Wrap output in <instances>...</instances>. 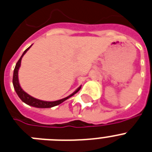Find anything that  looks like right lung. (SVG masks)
Listing matches in <instances>:
<instances>
[{
  "mask_svg": "<svg viewBox=\"0 0 152 152\" xmlns=\"http://www.w3.org/2000/svg\"><path fill=\"white\" fill-rule=\"evenodd\" d=\"M30 48H31V46L24 50L23 54H22L21 57L20 58V59L18 60V62H17L16 66H15L14 70V75H13V85H14V90H15L17 94H18V97L20 98V100H21L22 102H24V103L27 104H28V105L33 106V107H39V108H48V107H54V106H57L58 105V104H61L62 102H64V101H66L67 99L71 98V96H73L74 94H76V93H77L80 89H81V87H79L77 90L75 91V92H73L71 94H70L69 96H67V97L63 98V99L58 100V101H55V102H45V101L38 100L37 99V98H33V97H31V96L29 95L28 94H27L25 91H24L23 89L20 88L19 81H18V70H19V67H20V62H21L22 57L24 56V54L28 51V50Z\"/></svg>",
  "mask_w": 152,
  "mask_h": 152,
  "instance_id": "right-lung-1",
  "label": "right lung"
}]
</instances>
